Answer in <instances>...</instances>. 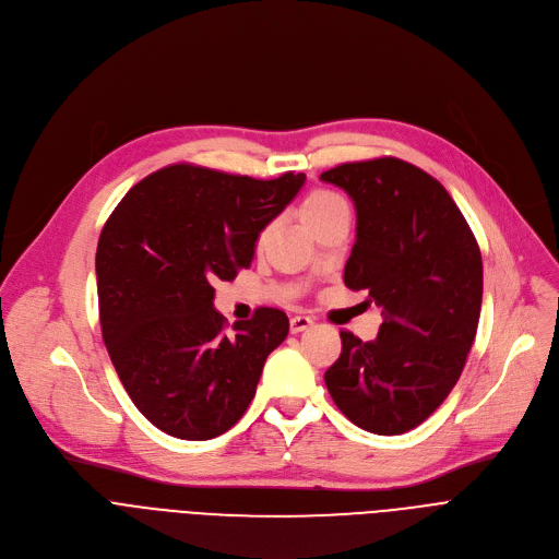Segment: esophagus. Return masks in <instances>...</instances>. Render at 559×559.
<instances>
[{
  "instance_id": "1",
  "label": "esophagus",
  "mask_w": 559,
  "mask_h": 559,
  "mask_svg": "<svg viewBox=\"0 0 559 559\" xmlns=\"http://www.w3.org/2000/svg\"><path fill=\"white\" fill-rule=\"evenodd\" d=\"M311 323H313V321H311L309 316H294L292 321H289V332H292V334H300V332L309 330Z\"/></svg>"
}]
</instances>
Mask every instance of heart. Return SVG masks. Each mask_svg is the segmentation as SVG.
<instances>
[{
	"label": "heart",
	"mask_w": 559,
	"mask_h": 559,
	"mask_svg": "<svg viewBox=\"0 0 559 559\" xmlns=\"http://www.w3.org/2000/svg\"><path fill=\"white\" fill-rule=\"evenodd\" d=\"M341 207H347V205H345V201H343L336 192L318 188V190H311V192L302 199L298 212H300L302 223H305L309 229H313L318 223L325 221L330 214H334V212L341 210ZM267 234H270V227H263V229L259 231V241H257L259 246L265 243Z\"/></svg>",
	"instance_id": "1"
}]
</instances>
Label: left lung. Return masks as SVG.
I'll use <instances>...</instances> for the list:
<instances>
[{"label": "left lung", "mask_w": 559, "mask_h": 559, "mask_svg": "<svg viewBox=\"0 0 559 559\" xmlns=\"http://www.w3.org/2000/svg\"><path fill=\"white\" fill-rule=\"evenodd\" d=\"M356 207L345 285L382 307L376 341L341 332L325 371L336 407L360 429L397 436L425 423L455 386L483 305V257L440 181L395 156L321 175Z\"/></svg>", "instance_id": "obj_1"}]
</instances>
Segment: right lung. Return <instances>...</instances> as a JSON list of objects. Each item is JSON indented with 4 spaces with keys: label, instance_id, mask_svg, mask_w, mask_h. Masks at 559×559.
Returning a JSON list of instances; mask_svg holds the SVG:
<instances>
[{
    "label": "right lung",
    "instance_id": "obj_1",
    "mask_svg": "<svg viewBox=\"0 0 559 559\" xmlns=\"http://www.w3.org/2000/svg\"><path fill=\"white\" fill-rule=\"evenodd\" d=\"M305 175L272 181L190 164L139 181L97 246L99 321L134 407L168 436L210 440L231 429L285 341V311L259 307L227 328L214 283L250 267L259 231L298 194Z\"/></svg>",
    "mask_w": 559,
    "mask_h": 559
}]
</instances>
